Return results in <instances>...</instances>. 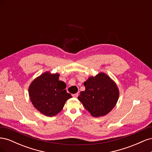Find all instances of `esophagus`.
<instances>
[{
    "instance_id": "1",
    "label": "esophagus",
    "mask_w": 152,
    "mask_h": 152,
    "mask_svg": "<svg viewBox=\"0 0 152 152\" xmlns=\"http://www.w3.org/2000/svg\"><path fill=\"white\" fill-rule=\"evenodd\" d=\"M72 96H73V97H74V98H77V97H78V96H79V94H78V93H76V94H72Z\"/></svg>"
}]
</instances>
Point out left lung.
Masks as SVG:
<instances>
[{"instance_id":"obj_1","label":"left lung","mask_w":152,"mask_h":152,"mask_svg":"<svg viewBox=\"0 0 152 152\" xmlns=\"http://www.w3.org/2000/svg\"><path fill=\"white\" fill-rule=\"evenodd\" d=\"M85 91H81L78 99L92 116L102 117L116 105L119 98L118 87L111 78L100 72L84 82Z\"/></svg>"}]
</instances>
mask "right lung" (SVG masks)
I'll use <instances>...</instances> for the list:
<instances>
[{"mask_svg":"<svg viewBox=\"0 0 152 152\" xmlns=\"http://www.w3.org/2000/svg\"><path fill=\"white\" fill-rule=\"evenodd\" d=\"M59 74L45 72L31 82L28 87L30 99L34 107L45 116H55L72 98L66 93L65 82L59 80Z\"/></svg>","mask_w":152,"mask_h":152,"instance_id":"1","label":"right lung"}]
</instances>
